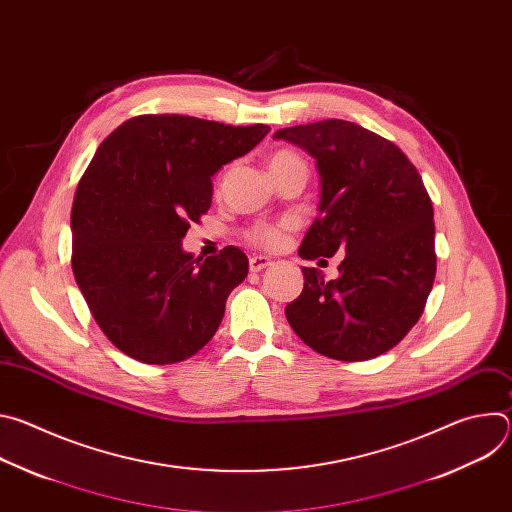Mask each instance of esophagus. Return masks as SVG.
<instances>
[{
  "mask_svg": "<svg viewBox=\"0 0 512 512\" xmlns=\"http://www.w3.org/2000/svg\"><path fill=\"white\" fill-rule=\"evenodd\" d=\"M269 265H271V259L265 257V255H253V257L249 259V269H251L253 273H259V271L267 269Z\"/></svg>",
  "mask_w": 512,
  "mask_h": 512,
  "instance_id": "1",
  "label": "esophagus"
}]
</instances>
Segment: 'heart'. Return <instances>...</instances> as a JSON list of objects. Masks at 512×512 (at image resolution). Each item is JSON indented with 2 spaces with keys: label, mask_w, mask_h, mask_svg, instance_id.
<instances>
[{
  "label": "heart",
  "mask_w": 512,
  "mask_h": 512,
  "mask_svg": "<svg viewBox=\"0 0 512 512\" xmlns=\"http://www.w3.org/2000/svg\"><path fill=\"white\" fill-rule=\"evenodd\" d=\"M289 162H302L296 154H289V152H277L271 160H269V168H277V166H283V164H289ZM291 229V223L289 221H281V223H263V225H257L249 231V239L259 245V247H265V249H277L283 239H285V233Z\"/></svg>",
  "instance_id": "obj_1"
}]
</instances>
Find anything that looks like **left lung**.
<instances>
[{"instance_id": "obj_1", "label": "left lung", "mask_w": 512, "mask_h": 512, "mask_svg": "<svg viewBox=\"0 0 512 512\" xmlns=\"http://www.w3.org/2000/svg\"><path fill=\"white\" fill-rule=\"evenodd\" d=\"M316 160L318 218L300 257L346 253L338 279L302 267L304 289L285 306L294 332L336 360H369L397 346L423 314L435 279L433 206L397 145L342 119L273 133Z\"/></svg>"}]
</instances>
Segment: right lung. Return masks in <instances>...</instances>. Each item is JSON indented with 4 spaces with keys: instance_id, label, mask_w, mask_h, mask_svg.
Returning a JSON list of instances; mask_svg holds the SVG:
<instances>
[{
    "instance_id": "1",
    "label": "right lung",
    "mask_w": 512,
    "mask_h": 512,
    "mask_svg": "<svg viewBox=\"0 0 512 512\" xmlns=\"http://www.w3.org/2000/svg\"><path fill=\"white\" fill-rule=\"evenodd\" d=\"M269 131L139 115L99 145L72 202V273L99 328L127 356L172 364L214 336L249 259L233 245L194 259L182 239L210 208L212 176Z\"/></svg>"
}]
</instances>
